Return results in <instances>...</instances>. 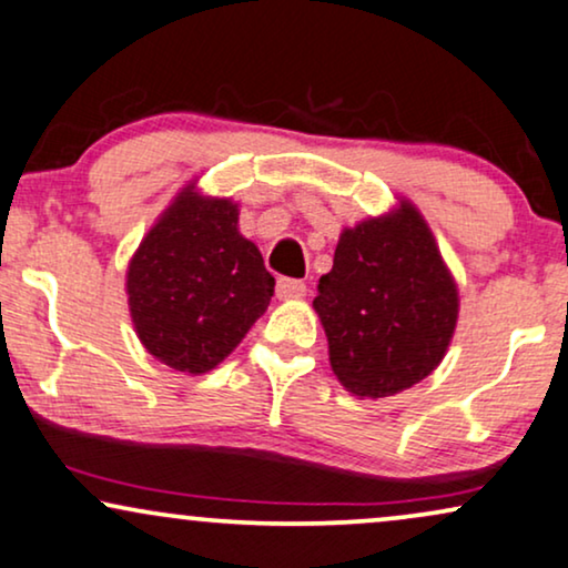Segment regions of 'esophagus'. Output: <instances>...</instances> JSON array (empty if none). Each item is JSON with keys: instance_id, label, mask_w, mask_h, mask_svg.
<instances>
[{"instance_id": "esophagus-1", "label": "esophagus", "mask_w": 568, "mask_h": 568, "mask_svg": "<svg viewBox=\"0 0 568 568\" xmlns=\"http://www.w3.org/2000/svg\"><path fill=\"white\" fill-rule=\"evenodd\" d=\"M306 293V285L301 280L293 277H280L277 280V298L288 301V298H301Z\"/></svg>"}]
</instances>
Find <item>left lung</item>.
I'll return each mask as SVG.
<instances>
[{
    "label": "left lung",
    "mask_w": 568,
    "mask_h": 568,
    "mask_svg": "<svg viewBox=\"0 0 568 568\" xmlns=\"http://www.w3.org/2000/svg\"><path fill=\"white\" fill-rule=\"evenodd\" d=\"M317 291L329 367L358 398L408 390L443 362L454 337L456 280L408 199L341 233Z\"/></svg>",
    "instance_id": "1"
}]
</instances>
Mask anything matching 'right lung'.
<instances>
[{"label": "right lung", "mask_w": 568, "mask_h": 568, "mask_svg": "<svg viewBox=\"0 0 568 568\" xmlns=\"http://www.w3.org/2000/svg\"><path fill=\"white\" fill-rule=\"evenodd\" d=\"M135 335L162 364L204 375L246 337L275 293L239 204L189 183L143 235L125 275Z\"/></svg>", "instance_id": "1"}]
</instances>
